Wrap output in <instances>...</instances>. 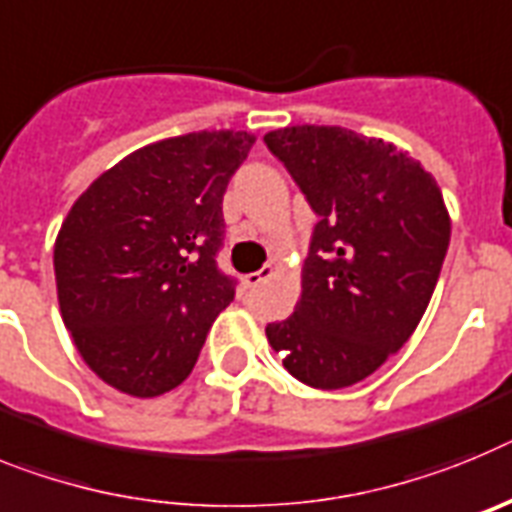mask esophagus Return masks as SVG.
Segmentation results:
<instances>
[{
    "mask_svg": "<svg viewBox=\"0 0 512 512\" xmlns=\"http://www.w3.org/2000/svg\"><path fill=\"white\" fill-rule=\"evenodd\" d=\"M273 273H275L273 265H265V268H260V270H257V273H247V275H244L242 281H244V286H247V288H257L262 281H268V278Z\"/></svg>",
    "mask_w": 512,
    "mask_h": 512,
    "instance_id": "34e87169",
    "label": "esophagus"
}]
</instances>
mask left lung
Segmentation results:
<instances>
[{
    "label": "left lung",
    "mask_w": 512,
    "mask_h": 512,
    "mask_svg": "<svg viewBox=\"0 0 512 512\" xmlns=\"http://www.w3.org/2000/svg\"><path fill=\"white\" fill-rule=\"evenodd\" d=\"M306 195L317 226L301 299L265 327L293 379L342 389L410 340L435 291L451 219L441 188L397 146L340 126L265 133Z\"/></svg>",
    "instance_id": "1"
}]
</instances>
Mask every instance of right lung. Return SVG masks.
<instances>
[{
	"mask_svg": "<svg viewBox=\"0 0 512 512\" xmlns=\"http://www.w3.org/2000/svg\"><path fill=\"white\" fill-rule=\"evenodd\" d=\"M247 131H198L133 151L71 206L53 247L66 330L113 389L159 397L193 371L213 319L234 301L216 265L226 185Z\"/></svg>",
	"mask_w": 512,
	"mask_h": 512,
	"instance_id": "add662e5",
	"label": "right lung"
}]
</instances>
